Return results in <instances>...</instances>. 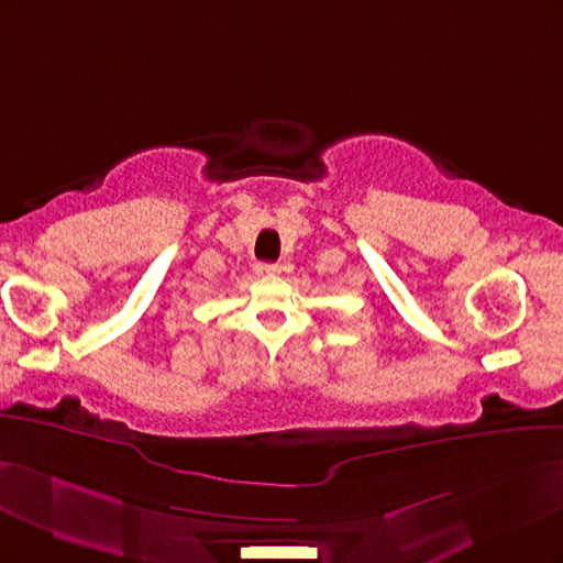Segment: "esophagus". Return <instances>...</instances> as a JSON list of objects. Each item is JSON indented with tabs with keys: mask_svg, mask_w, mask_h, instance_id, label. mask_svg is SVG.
<instances>
[{
	"mask_svg": "<svg viewBox=\"0 0 563 563\" xmlns=\"http://www.w3.org/2000/svg\"><path fill=\"white\" fill-rule=\"evenodd\" d=\"M255 274L257 276H276V274H280V266L278 264H271V262H257L255 264Z\"/></svg>",
	"mask_w": 563,
	"mask_h": 563,
	"instance_id": "esophagus-1",
	"label": "esophagus"
}]
</instances>
